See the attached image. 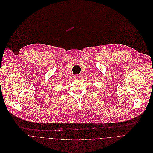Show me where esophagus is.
<instances>
[{
	"mask_svg": "<svg viewBox=\"0 0 153 153\" xmlns=\"http://www.w3.org/2000/svg\"><path fill=\"white\" fill-rule=\"evenodd\" d=\"M79 77H80V75H75L74 76V79H79Z\"/></svg>",
	"mask_w": 153,
	"mask_h": 153,
	"instance_id": "esophagus-1",
	"label": "esophagus"
}]
</instances>
